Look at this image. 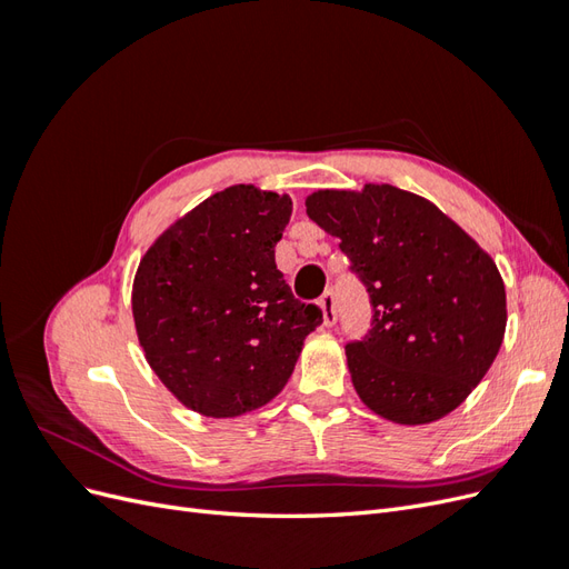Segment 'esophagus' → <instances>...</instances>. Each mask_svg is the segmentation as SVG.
<instances>
[{
    "label": "esophagus",
    "instance_id": "obj_1",
    "mask_svg": "<svg viewBox=\"0 0 569 569\" xmlns=\"http://www.w3.org/2000/svg\"><path fill=\"white\" fill-rule=\"evenodd\" d=\"M320 308H322V320L325 325H335L337 322V299L335 291H325L320 297Z\"/></svg>",
    "mask_w": 569,
    "mask_h": 569
}]
</instances>
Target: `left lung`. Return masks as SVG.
Returning <instances> with one entry per match:
<instances>
[{
  "instance_id": "1",
  "label": "left lung",
  "mask_w": 569,
  "mask_h": 569,
  "mask_svg": "<svg viewBox=\"0 0 569 569\" xmlns=\"http://www.w3.org/2000/svg\"><path fill=\"white\" fill-rule=\"evenodd\" d=\"M306 213L341 239L370 295V330L347 343L360 401L399 425L449 416L503 341L506 287L491 256L432 201L391 184L318 189Z\"/></svg>"
}]
</instances>
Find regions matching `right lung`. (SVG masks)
<instances>
[{
  "label": "right lung",
  "instance_id": "1",
  "mask_svg": "<svg viewBox=\"0 0 569 569\" xmlns=\"http://www.w3.org/2000/svg\"><path fill=\"white\" fill-rule=\"evenodd\" d=\"M289 216L287 194L228 187L173 222L137 268L132 316L149 366L206 418L274 399L322 322L274 266Z\"/></svg>",
  "mask_w": 569,
  "mask_h": 569
}]
</instances>
